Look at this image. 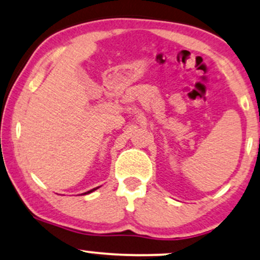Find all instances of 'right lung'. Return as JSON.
<instances>
[{"mask_svg":"<svg viewBox=\"0 0 260 260\" xmlns=\"http://www.w3.org/2000/svg\"><path fill=\"white\" fill-rule=\"evenodd\" d=\"M98 187H99V186H98ZM98 187H94V189H92V190H89V191L84 192V193H83V195H87V193H90V192H92V191H94V190H96V189H98Z\"/></svg>","mask_w":260,"mask_h":260,"instance_id":"obj_1","label":"right lung"}]
</instances>
